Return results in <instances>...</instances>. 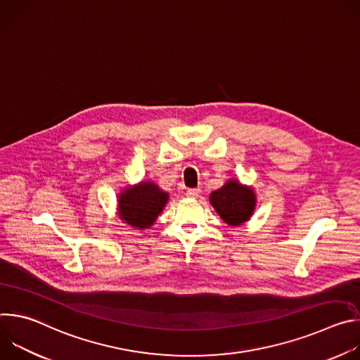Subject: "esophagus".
I'll use <instances>...</instances> for the list:
<instances>
[{
  "label": "esophagus",
  "instance_id": "obj_1",
  "mask_svg": "<svg viewBox=\"0 0 360 360\" xmlns=\"http://www.w3.org/2000/svg\"><path fill=\"white\" fill-rule=\"evenodd\" d=\"M199 193H200L199 188H189L186 191V196H189V198H196V196H199Z\"/></svg>",
  "mask_w": 360,
  "mask_h": 360
}]
</instances>
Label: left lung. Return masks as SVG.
<instances>
[{
	"label": "left lung",
	"instance_id": "8db88e82",
	"mask_svg": "<svg viewBox=\"0 0 360 360\" xmlns=\"http://www.w3.org/2000/svg\"><path fill=\"white\" fill-rule=\"evenodd\" d=\"M211 203L219 217L232 226L246 222L255 210V193L236 181H229L211 193Z\"/></svg>",
	"mask_w": 360,
	"mask_h": 360
}]
</instances>
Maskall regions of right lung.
Returning <instances> with one entry per match:
<instances>
[{
    "instance_id": "obj_1",
    "label": "right lung",
    "mask_w": 360,
    "mask_h": 360,
    "mask_svg": "<svg viewBox=\"0 0 360 360\" xmlns=\"http://www.w3.org/2000/svg\"><path fill=\"white\" fill-rule=\"evenodd\" d=\"M167 200L168 193L155 184L142 182L120 196V211L127 224L142 229L155 222Z\"/></svg>"
}]
</instances>
